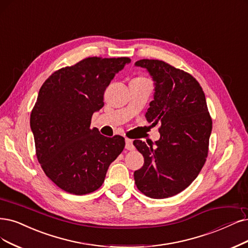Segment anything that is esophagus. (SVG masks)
Returning a JSON list of instances; mask_svg holds the SVG:
<instances>
[{"mask_svg":"<svg viewBox=\"0 0 248 248\" xmlns=\"http://www.w3.org/2000/svg\"><path fill=\"white\" fill-rule=\"evenodd\" d=\"M125 149L126 150H134L135 146L131 139H125Z\"/></svg>","mask_w":248,"mask_h":248,"instance_id":"obj_1","label":"esophagus"}]
</instances>
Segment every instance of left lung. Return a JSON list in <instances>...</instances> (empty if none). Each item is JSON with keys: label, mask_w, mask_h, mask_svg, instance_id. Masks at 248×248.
<instances>
[{"label": "left lung", "mask_w": 248, "mask_h": 248, "mask_svg": "<svg viewBox=\"0 0 248 248\" xmlns=\"http://www.w3.org/2000/svg\"><path fill=\"white\" fill-rule=\"evenodd\" d=\"M135 65L146 68L155 86L146 119L161 124L155 144L134 141L144 156L135 183L150 198L171 197L197 178L207 157L213 122L205 95L193 77L167 62L142 59Z\"/></svg>", "instance_id": "8db88e82"}]
</instances>
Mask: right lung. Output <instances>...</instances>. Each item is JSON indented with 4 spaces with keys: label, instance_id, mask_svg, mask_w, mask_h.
<instances>
[{
    "label": "right lung",
    "instance_id": "obj_1",
    "mask_svg": "<svg viewBox=\"0 0 248 248\" xmlns=\"http://www.w3.org/2000/svg\"><path fill=\"white\" fill-rule=\"evenodd\" d=\"M131 59L89 57L55 71L40 89L31 114L36 157L47 177L76 195L102 186L110 163L124 148V138L91 129L104 106L106 88Z\"/></svg>",
    "mask_w": 248,
    "mask_h": 248
}]
</instances>
